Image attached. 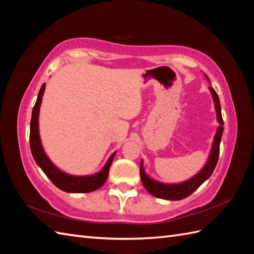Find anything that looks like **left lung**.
I'll return each mask as SVG.
<instances>
[{
  "label": "left lung",
  "mask_w": 254,
  "mask_h": 254,
  "mask_svg": "<svg viewBox=\"0 0 254 254\" xmlns=\"http://www.w3.org/2000/svg\"><path fill=\"white\" fill-rule=\"evenodd\" d=\"M207 77V76H206ZM208 79V77H207ZM210 93H212L213 99L215 102V109H216L217 113V120L220 126L217 128L216 135H215L212 150H210L209 157L206 165L204 166V168L198 172L196 176L191 178L190 180L186 182L178 183V185H164V183H160L155 181L145 174L144 168H143V161H141V167H139V174H141V179L143 186L145 189L152 194V195L164 198V199H172V201H177V199H182L187 196L190 195L196 189L202 185L204 181H206L210 175L213 174L215 167L217 165L218 161V156H219V145H220V139H222L223 131H224V121L222 117V108H220V102L218 95L216 91L214 90L213 87H209Z\"/></svg>",
  "instance_id": "left-lung-1"
}]
</instances>
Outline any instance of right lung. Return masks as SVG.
<instances>
[{"label": "right lung", "instance_id": "obj_1", "mask_svg": "<svg viewBox=\"0 0 254 254\" xmlns=\"http://www.w3.org/2000/svg\"><path fill=\"white\" fill-rule=\"evenodd\" d=\"M46 84L41 86L39 90V94L37 97V101L32 109L31 115V121H30V134H29V142H30V149L31 154L34 156V159L37 165L40 167L42 171L45 172L46 176L49 178L51 182L58 187L60 190L71 193H87L95 191L97 189L104 186L106 182L108 174H109V169L111 163L115 157L113 153L110 158L108 159L107 164L105 165L98 174L93 176H86V177H76V176H69L67 174H64L61 170H59L57 167L53 165L50 159L47 157V155L44 152L42 145L40 142L39 136V128H38V116H39V109L41 105L42 95H44Z\"/></svg>", "mask_w": 254, "mask_h": 254}]
</instances>
